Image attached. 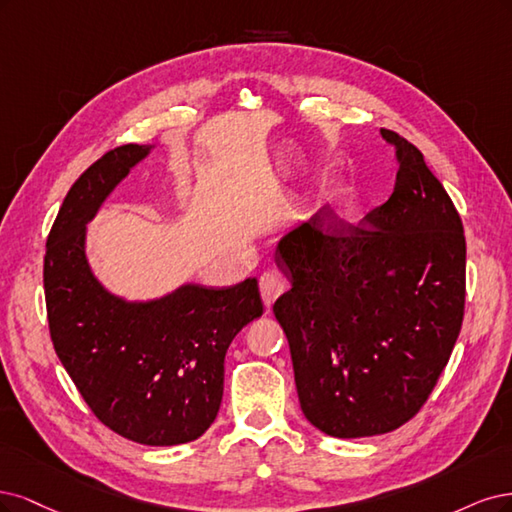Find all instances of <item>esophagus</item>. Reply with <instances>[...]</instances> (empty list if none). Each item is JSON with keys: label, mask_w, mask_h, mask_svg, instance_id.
Returning <instances> with one entry per match:
<instances>
[{"label": "esophagus", "mask_w": 512, "mask_h": 512, "mask_svg": "<svg viewBox=\"0 0 512 512\" xmlns=\"http://www.w3.org/2000/svg\"><path fill=\"white\" fill-rule=\"evenodd\" d=\"M287 289V278L280 274L278 270H266L259 278V291H261V298L263 304L268 308L274 304V300L278 295H283Z\"/></svg>", "instance_id": "34e87169"}]
</instances>
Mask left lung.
I'll return each instance as SVG.
<instances>
[{"mask_svg":"<svg viewBox=\"0 0 512 512\" xmlns=\"http://www.w3.org/2000/svg\"><path fill=\"white\" fill-rule=\"evenodd\" d=\"M400 170L361 225L323 208L278 242L274 302L306 419L336 438L398 430L430 398L464 321L466 236L423 155L391 129Z\"/></svg>","mask_w":512,"mask_h":512,"instance_id":"8db88e82","label":"left lung"}]
</instances>
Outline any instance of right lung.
<instances>
[{
  "label": "right lung",
  "mask_w": 512,
  "mask_h": 512,
  "mask_svg": "<svg viewBox=\"0 0 512 512\" xmlns=\"http://www.w3.org/2000/svg\"><path fill=\"white\" fill-rule=\"evenodd\" d=\"M146 155L142 144L112 148L72 185L46 240L44 298L55 353L93 415L127 440L172 447L217 419L227 346L263 304L257 278L187 285L144 304L97 283L85 225Z\"/></svg>",
  "instance_id": "1"
}]
</instances>
